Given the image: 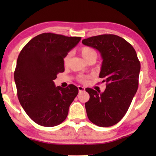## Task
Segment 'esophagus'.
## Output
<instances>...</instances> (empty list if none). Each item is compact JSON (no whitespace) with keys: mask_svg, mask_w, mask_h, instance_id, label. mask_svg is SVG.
<instances>
[{"mask_svg":"<svg viewBox=\"0 0 156 156\" xmlns=\"http://www.w3.org/2000/svg\"><path fill=\"white\" fill-rule=\"evenodd\" d=\"M78 89L79 92H82V91H84V90H85V88H84V87H82V86H78Z\"/></svg>","mask_w":156,"mask_h":156,"instance_id":"obj_1","label":"esophagus"}]
</instances>
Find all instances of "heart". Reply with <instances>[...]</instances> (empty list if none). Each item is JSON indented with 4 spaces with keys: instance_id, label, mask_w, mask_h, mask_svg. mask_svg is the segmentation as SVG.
Masks as SVG:
<instances>
[{
    "instance_id": "obj_1",
    "label": "heart",
    "mask_w": 156,
    "mask_h": 156,
    "mask_svg": "<svg viewBox=\"0 0 156 156\" xmlns=\"http://www.w3.org/2000/svg\"><path fill=\"white\" fill-rule=\"evenodd\" d=\"M80 51L82 56L83 57V58L86 61H88V60H90L91 58L96 59L97 57V52L96 51V50L90 47H87V46L83 47L80 49ZM69 58H70V54H69L66 55V56L64 57V59H63V62H64V65L65 66L67 65L69 60ZM88 78H89L88 76H87L79 75L77 77V80H78V81L80 82V83H84L87 81Z\"/></svg>"
}]
</instances>
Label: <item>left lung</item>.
<instances>
[{"instance_id":"obj_1","label":"left lung","mask_w":156,"mask_h":156,"mask_svg":"<svg viewBox=\"0 0 156 156\" xmlns=\"http://www.w3.org/2000/svg\"><path fill=\"white\" fill-rule=\"evenodd\" d=\"M82 43L100 51L103 61L99 77L106 82L102 93L85 89L90 96L85 103L87 114L97 126H113L125 116L138 90L140 63L131 44L118 36L102 34Z\"/></svg>"}]
</instances>
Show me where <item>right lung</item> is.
Instances as JSON below:
<instances>
[{
    "mask_svg": "<svg viewBox=\"0 0 156 156\" xmlns=\"http://www.w3.org/2000/svg\"><path fill=\"white\" fill-rule=\"evenodd\" d=\"M81 39L43 33L27 43L18 57L14 72L21 106L34 122L51 127L61 124L78 94L73 84L56 87L54 80L65 71L64 57Z\"/></svg>",
    "mask_w": 156,
    "mask_h": 156,
    "instance_id": "obj_1",
    "label": "right lung"
}]
</instances>
